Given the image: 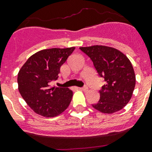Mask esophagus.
I'll return each instance as SVG.
<instances>
[{
  "mask_svg": "<svg viewBox=\"0 0 152 152\" xmlns=\"http://www.w3.org/2000/svg\"><path fill=\"white\" fill-rule=\"evenodd\" d=\"M80 89L81 91H88V87H83V88H80Z\"/></svg>",
  "mask_w": 152,
  "mask_h": 152,
  "instance_id": "34e87169",
  "label": "esophagus"
}]
</instances>
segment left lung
Wrapping results in <instances>:
<instances>
[{
  "label": "left lung",
  "instance_id": "obj_1",
  "mask_svg": "<svg viewBox=\"0 0 152 152\" xmlns=\"http://www.w3.org/2000/svg\"><path fill=\"white\" fill-rule=\"evenodd\" d=\"M80 49L91 59L99 75L106 82L99 91V101L93 107L109 114L122 110L131 99L136 85V75L129 59L110 46L96 45Z\"/></svg>",
  "mask_w": 152,
  "mask_h": 152
}]
</instances>
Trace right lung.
I'll use <instances>...</instances> for the list:
<instances>
[{"mask_svg": "<svg viewBox=\"0 0 152 152\" xmlns=\"http://www.w3.org/2000/svg\"><path fill=\"white\" fill-rule=\"evenodd\" d=\"M75 47L42 50L27 59L17 76L20 95L34 113L53 118L63 113L71 102L72 91L52 88L50 81L58 78L60 69Z\"/></svg>", "mask_w": 152, "mask_h": 152, "instance_id": "right-lung-1", "label": "right lung"}]
</instances>
